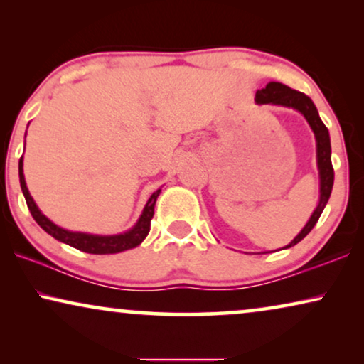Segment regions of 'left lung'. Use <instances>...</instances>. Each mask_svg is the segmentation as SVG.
<instances>
[{
  "label": "left lung",
  "mask_w": 364,
  "mask_h": 364,
  "mask_svg": "<svg viewBox=\"0 0 364 364\" xmlns=\"http://www.w3.org/2000/svg\"><path fill=\"white\" fill-rule=\"evenodd\" d=\"M257 102L260 104H280V106L293 107L296 111H300L305 119L310 124L316 137V157H318V168H320V202H318L316 210L313 212V215L305 228L298 233L290 245L285 248H290L296 245L298 242H301L308 233L311 232V228L315 227V223L320 218L323 208H325L328 198L331 196L333 188V181H335V171H333L331 166V146H330V134H328V129L323 121L318 116V111L315 104L308 96L295 91V89L285 86L282 82H268L265 87L257 91Z\"/></svg>",
  "instance_id": "left-lung-1"
}]
</instances>
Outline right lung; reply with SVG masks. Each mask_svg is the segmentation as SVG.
<instances>
[{"label": "right lung", "mask_w": 364, "mask_h": 364, "mask_svg": "<svg viewBox=\"0 0 364 364\" xmlns=\"http://www.w3.org/2000/svg\"><path fill=\"white\" fill-rule=\"evenodd\" d=\"M19 183H21L23 196L26 198L28 208L31 212L34 220L38 222V225L43 228L44 232H48L49 235H53L56 240L68 243L77 250H82L86 253H94V255H104V253H119L124 250H129V248L137 247L144 238L147 237L149 230H151V220L154 217V205H156V200L159 197L161 191L154 192L149 202L146 203V208H144L141 218L136 223V227L132 230H129L122 235H112V237H99V235H89V233H77V232H69L64 230V228L54 225L51 220H48L46 217L39 212V208L34 203L33 197L29 196L26 182H24L23 176V157L19 159Z\"/></svg>", "instance_id": "add662e5"}]
</instances>
